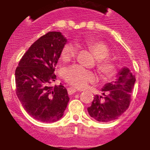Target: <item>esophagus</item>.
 Wrapping results in <instances>:
<instances>
[{
	"instance_id": "1",
	"label": "esophagus",
	"mask_w": 150,
	"mask_h": 150,
	"mask_svg": "<svg viewBox=\"0 0 150 150\" xmlns=\"http://www.w3.org/2000/svg\"><path fill=\"white\" fill-rule=\"evenodd\" d=\"M76 92H77L76 89L72 88V87H69V88H68V93L69 94V95H72V94L75 93Z\"/></svg>"
}]
</instances>
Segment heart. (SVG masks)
I'll list each match as a JSON object with an SVG mask.
<instances>
[{"mask_svg": "<svg viewBox=\"0 0 150 150\" xmlns=\"http://www.w3.org/2000/svg\"><path fill=\"white\" fill-rule=\"evenodd\" d=\"M85 45L92 54L98 60L97 69L102 78L108 79L114 76L116 72V67L110 60H107L109 56V49L107 45L102 42L96 40H87ZM78 48L73 43H67L61 51V58L63 61L68 62L74 59L77 54ZM64 78L69 83L77 87L84 88L89 83L94 82L96 77L93 72L84 69L79 66H72L64 71Z\"/></svg>", "mask_w": 150, "mask_h": 150, "instance_id": "b5f03b06", "label": "heart"}]
</instances>
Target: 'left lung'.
<instances>
[{
    "mask_svg": "<svg viewBox=\"0 0 150 150\" xmlns=\"http://www.w3.org/2000/svg\"><path fill=\"white\" fill-rule=\"evenodd\" d=\"M135 76L128 67L121 69L115 81L105 83L102 96L96 95L87 111L98 122H110L120 117L127 110L131 94L135 83Z\"/></svg>",
    "mask_w": 150,
    "mask_h": 150,
    "instance_id": "left-lung-1",
    "label": "left lung"
}]
</instances>
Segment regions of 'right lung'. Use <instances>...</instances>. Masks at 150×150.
Here are the masks:
<instances>
[{
  "mask_svg": "<svg viewBox=\"0 0 150 150\" xmlns=\"http://www.w3.org/2000/svg\"><path fill=\"white\" fill-rule=\"evenodd\" d=\"M67 40L60 32H49L33 42L16 68V94L30 117L43 122H54L63 116L69 101L66 87H51L54 73Z\"/></svg>",
  "mask_w": 150,
  "mask_h": 150,
  "instance_id": "right-lung-1",
  "label": "right lung"
}]
</instances>
